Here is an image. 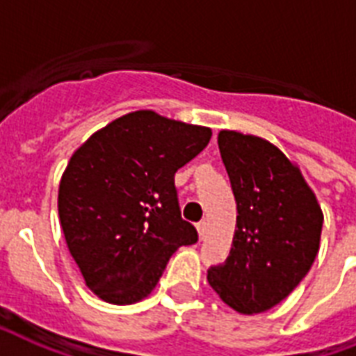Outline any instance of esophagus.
Returning <instances> with one entry per match:
<instances>
[{
	"mask_svg": "<svg viewBox=\"0 0 356 356\" xmlns=\"http://www.w3.org/2000/svg\"><path fill=\"white\" fill-rule=\"evenodd\" d=\"M197 230H198V238H200V239L206 238V232H208V222H206V221L198 222Z\"/></svg>",
	"mask_w": 356,
	"mask_h": 356,
	"instance_id": "obj_1",
	"label": "esophagus"
}]
</instances>
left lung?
I'll list each match as a JSON object with an SVG mask.
<instances>
[{"instance_id":"1","label":"left lung","mask_w":356,"mask_h":356,"mask_svg":"<svg viewBox=\"0 0 356 356\" xmlns=\"http://www.w3.org/2000/svg\"><path fill=\"white\" fill-rule=\"evenodd\" d=\"M217 143L238 230L225 264L208 269V282L236 312H266L310 271L323 213L301 170L269 140L222 129Z\"/></svg>"}]
</instances>
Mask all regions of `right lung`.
Masks as SVG:
<instances>
[{
	"label": "right lung",
	"mask_w": 356,
	"mask_h": 356,
	"mask_svg": "<svg viewBox=\"0 0 356 356\" xmlns=\"http://www.w3.org/2000/svg\"><path fill=\"white\" fill-rule=\"evenodd\" d=\"M211 129L135 111L90 135L59 184V219L90 291L113 305L150 293L169 258L198 241L181 219L176 170L208 147Z\"/></svg>",
	"instance_id": "1"
}]
</instances>
